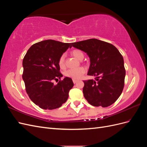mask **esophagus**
<instances>
[{"label": "esophagus", "mask_w": 147, "mask_h": 147, "mask_svg": "<svg viewBox=\"0 0 147 147\" xmlns=\"http://www.w3.org/2000/svg\"><path fill=\"white\" fill-rule=\"evenodd\" d=\"M72 80H73V82H74V84H75V83H76L78 81V80H76V79H73Z\"/></svg>", "instance_id": "esophagus-1"}]
</instances>
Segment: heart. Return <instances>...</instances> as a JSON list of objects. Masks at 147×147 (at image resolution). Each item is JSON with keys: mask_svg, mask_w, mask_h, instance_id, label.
<instances>
[{"mask_svg": "<svg viewBox=\"0 0 147 147\" xmlns=\"http://www.w3.org/2000/svg\"><path fill=\"white\" fill-rule=\"evenodd\" d=\"M72 55L79 60H82L83 59L84 55L83 52L80 50H74L72 51ZM58 64L61 69H64L65 65V56L64 55H61L58 61ZM86 69L83 67H80L76 69H70L66 70L64 75L67 77H69L72 79H79L82 77V75L85 73Z\"/></svg>", "mask_w": 147, "mask_h": 147, "instance_id": "heart-1", "label": "heart"}]
</instances>
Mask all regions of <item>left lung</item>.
<instances>
[{
    "label": "left lung",
    "instance_id": "obj_1",
    "mask_svg": "<svg viewBox=\"0 0 147 147\" xmlns=\"http://www.w3.org/2000/svg\"><path fill=\"white\" fill-rule=\"evenodd\" d=\"M72 47L86 53L90 59L88 75L95 77L94 80L83 81L84 98L95 107L113 104L124 85L126 70L121 53L112 44L96 38L72 43Z\"/></svg>",
    "mask_w": 147,
    "mask_h": 147
}]
</instances>
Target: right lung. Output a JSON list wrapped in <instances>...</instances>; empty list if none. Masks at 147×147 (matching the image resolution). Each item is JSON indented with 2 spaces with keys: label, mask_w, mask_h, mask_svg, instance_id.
Listing matches in <instances>:
<instances>
[{
  "label": "right lung",
  "mask_w": 147,
  "mask_h": 147,
  "mask_svg": "<svg viewBox=\"0 0 147 147\" xmlns=\"http://www.w3.org/2000/svg\"><path fill=\"white\" fill-rule=\"evenodd\" d=\"M71 43L47 40L34 44L23 61L26 91L29 98L40 108L53 110L67 101L69 92L74 86L72 80L60 73L58 61L70 47ZM60 79L56 86L53 80Z\"/></svg>",
  "instance_id": "1"
}]
</instances>
